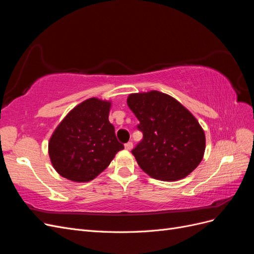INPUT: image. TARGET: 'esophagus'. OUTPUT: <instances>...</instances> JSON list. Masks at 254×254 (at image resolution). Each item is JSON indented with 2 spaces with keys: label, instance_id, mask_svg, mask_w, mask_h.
I'll return each instance as SVG.
<instances>
[{
  "label": "esophagus",
  "instance_id": "34e87169",
  "mask_svg": "<svg viewBox=\"0 0 254 254\" xmlns=\"http://www.w3.org/2000/svg\"><path fill=\"white\" fill-rule=\"evenodd\" d=\"M132 147H133V144H132V142H128V143H126V144H125V148H126L127 150L132 149Z\"/></svg>",
  "mask_w": 254,
  "mask_h": 254
}]
</instances>
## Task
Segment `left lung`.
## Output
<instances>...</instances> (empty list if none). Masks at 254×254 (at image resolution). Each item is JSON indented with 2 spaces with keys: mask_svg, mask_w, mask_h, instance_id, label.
Wrapping results in <instances>:
<instances>
[{
  "mask_svg": "<svg viewBox=\"0 0 254 254\" xmlns=\"http://www.w3.org/2000/svg\"><path fill=\"white\" fill-rule=\"evenodd\" d=\"M127 104L143 133L131 150L142 170L163 181L179 180L193 172L205 148L204 132L194 115L159 91L130 94Z\"/></svg>",
  "mask_w": 254,
  "mask_h": 254,
  "instance_id": "8db88e82",
  "label": "left lung"
}]
</instances>
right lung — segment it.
Listing matches in <instances>:
<instances>
[{"label": "right lung", "instance_id": "add662e5", "mask_svg": "<svg viewBox=\"0 0 254 254\" xmlns=\"http://www.w3.org/2000/svg\"><path fill=\"white\" fill-rule=\"evenodd\" d=\"M110 103L90 98L60 123L49 143L54 168L64 178L87 182L106 170L124 148L109 122Z\"/></svg>", "mask_w": 254, "mask_h": 254}]
</instances>
